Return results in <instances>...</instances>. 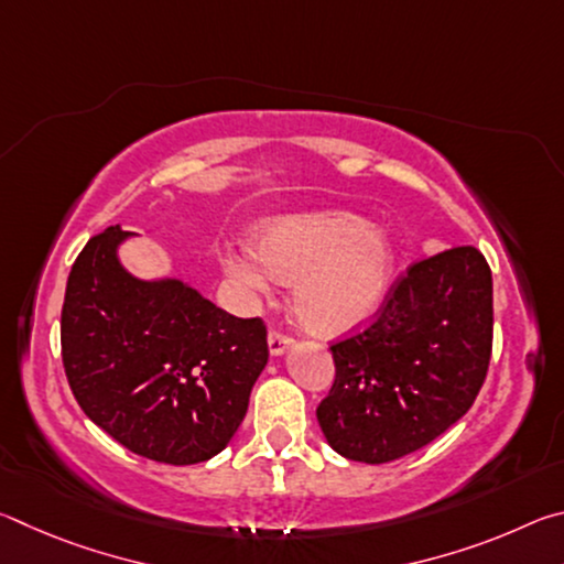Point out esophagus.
<instances>
[{
  "label": "esophagus",
  "mask_w": 564,
  "mask_h": 564,
  "mask_svg": "<svg viewBox=\"0 0 564 564\" xmlns=\"http://www.w3.org/2000/svg\"><path fill=\"white\" fill-rule=\"evenodd\" d=\"M291 346H293V338L289 336V333H283L279 328H273L269 333V348H271L273 356H283V352L289 350Z\"/></svg>",
  "instance_id": "1"
}]
</instances>
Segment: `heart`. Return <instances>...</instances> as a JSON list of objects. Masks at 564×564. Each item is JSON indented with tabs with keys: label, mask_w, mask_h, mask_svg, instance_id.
Segmentation results:
<instances>
[{
	"label": "heart",
	"mask_w": 564,
	"mask_h": 564,
	"mask_svg": "<svg viewBox=\"0 0 564 564\" xmlns=\"http://www.w3.org/2000/svg\"><path fill=\"white\" fill-rule=\"evenodd\" d=\"M221 263L253 293L269 289V273L281 281L299 279L295 311L321 333H340L366 321L383 299L390 275L383 236L340 212L275 218L261 228L256 251L228 248Z\"/></svg>",
	"instance_id": "obj_1"
}]
</instances>
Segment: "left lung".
I'll list each match as a JSON object with an SVG mask.
<instances>
[{
  "instance_id": "left-lung-1",
  "label": "left lung",
  "mask_w": 564,
  "mask_h": 564,
  "mask_svg": "<svg viewBox=\"0 0 564 564\" xmlns=\"http://www.w3.org/2000/svg\"><path fill=\"white\" fill-rule=\"evenodd\" d=\"M336 380L316 410L336 453L390 463L457 423L485 383L492 352V273L475 246H455L390 285L376 321L330 346Z\"/></svg>"
}]
</instances>
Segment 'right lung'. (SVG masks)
<instances>
[{"label": "right lung", "mask_w": 564, "mask_h": 564, "mask_svg": "<svg viewBox=\"0 0 564 564\" xmlns=\"http://www.w3.org/2000/svg\"><path fill=\"white\" fill-rule=\"evenodd\" d=\"M119 226L76 256L62 305V360L89 420L131 453L204 463L241 425L269 362L261 318H238L186 283L123 271Z\"/></svg>", "instance_id": "obj_1"}]
</instances>
